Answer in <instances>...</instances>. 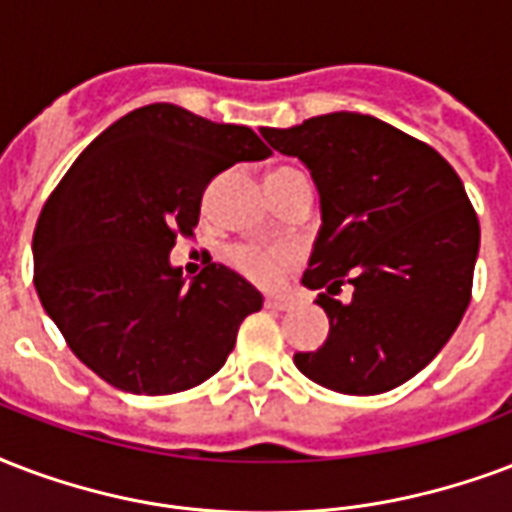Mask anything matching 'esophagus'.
<instances>
[{
    "mask_svg": "<svg viewBox=\"0 0 512 512\" xmlns=\"http://www.w3.org/2000/svg\"><path fill=\"white\" fill-rule=\"evenodd\" d=\"M265 308H271V311H287V308H290V300L287 298H265Z\"/></svg>",
    "mask_w": 512,
    "mask_h": 512,
    "instance_id": "esophagus-1",
    "label": "esophagus"
}]
</instances>
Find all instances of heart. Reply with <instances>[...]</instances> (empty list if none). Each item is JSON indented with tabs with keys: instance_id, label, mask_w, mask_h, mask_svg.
<instances>
[{
	"instance_id": "1",
	"label": "heart",
	"mask_w": 512,
	"mask_h": 512,
	"mask_svg": "<svg viewBox=\"0 0 512 512\" xmlns=\"http://www.w3.org/2000/svg\"><path fill=\"white\" fill-rule=\"evenodd\" d=\"M295 169H276L268 174L271 177H282V174H292ZM230 265L236 271L255 284H273L284 273V268L295 260V252L284 244H241V247H233L228 252Z\"/></svg>"
}]
</instances>
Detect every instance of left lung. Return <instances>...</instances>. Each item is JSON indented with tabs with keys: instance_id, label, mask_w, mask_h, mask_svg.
<instances>
[{
	"instance_id": "1",
	"label": "left lung",
	"mask_w": 512,
	"mask_h": 512,
	"mask_svg": "<svg viewBox=\"0 0 512 512\" xmlns=\"http://www.w3.org/2000/svg\"><path fill=\"white\" fill-rule=\"evenodd\" d=\"M306 163L322 230L303 284L319 290L330 335L295 354L303 376L341 395H381L435 360L473 298L481 225L459 174L384 120L333 112L260 128ZM355 287L349 304L337 300Z\"/></svg>"
}]
</instances>
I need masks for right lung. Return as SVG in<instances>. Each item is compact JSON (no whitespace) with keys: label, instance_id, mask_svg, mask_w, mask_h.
Instances as JSON below:
<instances>
[{"label":"right lung","instance_id":"obj_1","mask_svg":"<svg viewBox=\"0 0 512 512\" xmlns=\"http://www.w3.org/2000/svg\"><path fill=\"white\" fill-rule=\"evenodd\" d=\"M271 150L247 126L147 104L101 131L34 230V287L77 360L131 395H174L225 365L263 295L220 263L171 268L220 171Z\"/></svg>","mask_w":512,"mask_h":512}]
</instances>
